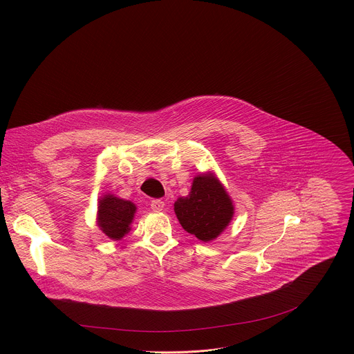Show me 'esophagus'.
I'll return each mask as SVG.
<instances>
[{"mask_svg": "<svg viewBox=\"0 0 354 354\" xmlns=\"http://www.w3.org/2000/svg\"><path fill=\"white\" fill-rule=\"evenodd\" d=\"M164 201H161V200H153L151 203H150V208L154 211V212H161L162 209H164Z\"/></svg>", "mask_w": 354, "mask_h": 354, "instance_id": "esophagus-1", "label": "esophagus"}]
</instances>
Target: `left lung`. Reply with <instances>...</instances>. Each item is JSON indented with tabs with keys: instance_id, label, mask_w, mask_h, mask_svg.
Masks as SVG:
<instances>
[{
	"instance_id": "1",
	"label": "left lung",
	"mask_w": 354,
	"mask_h": 354,
	"mask_svg": "<svg viewBox=\"0 0 354 354\" xmlns=\"http://www.w3.org/2000/svg\"><path fill=\"white\" fill-rule=\"evenodd\" d=\"M174 211L183 230L203 242L214 241L234 217L232 200L212 171L193 179L189 196L179 197Z\"/></svg>"
}]
</instances>
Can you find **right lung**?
I'll list each match as a JSON object with an SVG mask.
<instances>
[{"instance_id": "1", "label": "right lung", "mask_w": 354, "mask_h": 354, "mask_svg": "<svg viewBox=\"0 0 354 354\" xmlns=\"http://www.w3.org/2000/svg\"><path fill=\"white\" fill-rule=\"evenodd\" d=\"M137 205L129 200L105 193L98 198L97 225L113 241H122L131 230Z\"/></svg>"}]
</instances>
